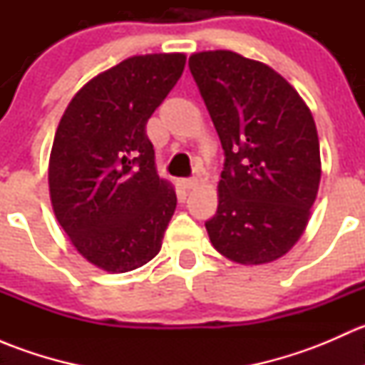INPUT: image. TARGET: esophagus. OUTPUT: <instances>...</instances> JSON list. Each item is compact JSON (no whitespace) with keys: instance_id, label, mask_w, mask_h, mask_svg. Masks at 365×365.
Returning <instances> with one entry per match:
<instances>
[{"instance_id":"1","label":"esophagus","mask_w":365,"mask_h":365,"mask_svg":"<svg viewBox=\"0 0 365 365\" xmlns=\"http://www.w3.org/2000/svg\"><path fill=\"white\" fill-rule=\"evenodd\" d=\"M182 187H183V189H187V190L194 189V187H197V178H187V180H182Z\"/></svg>"}]
</instances>
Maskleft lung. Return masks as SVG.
<instances>
[{
	"instance_id": "8db88e82",
	"label": "left lung",
	"mask_w": 365,
	"mask_h": 365,
	"mask_svg": "<svg viewBox=\"0 0 365 365\" xmlns=\"http://www.w3.org/2000/svg\"><path fill=\"white\" fill-rule=\"evenodd\" d=\"M222 145L217 213L205 226L240 264L284 256L305 231L322 178L314 118L281 73L233 51L189 58Z\"/></svg>"
}]
</instances>
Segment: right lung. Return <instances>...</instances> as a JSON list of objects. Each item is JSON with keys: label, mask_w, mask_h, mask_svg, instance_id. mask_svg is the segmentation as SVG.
Masks as SVG:
<instances>
[{"label": "right lung", "mask_w": 365, "mask_h": 365, "mask_svg": "<svg viewBox=\"0 0 365 365\" xmlns=\"http://www.w3.org/2000/svg\"><path fill=\"white\" fill-rule=\"evenodd\" d=\"M183 53L132 56L70 101L49 157L54 215L77 252L111 274L157 256L176 192L157 175L146 123L182 77Z\"/></svg>", "instance_id": "right-lung-1"}]
</instances>
